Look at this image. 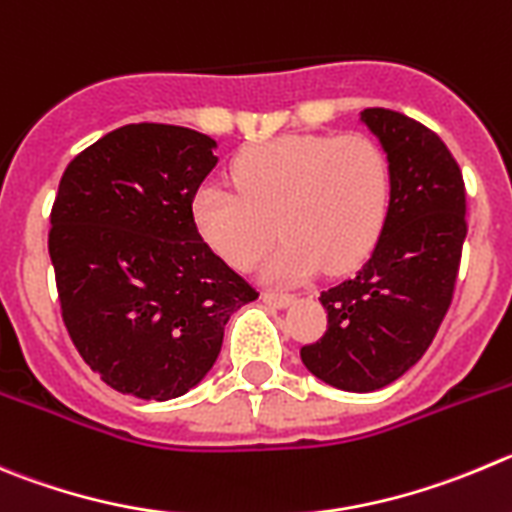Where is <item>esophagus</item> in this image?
<instances>
[{
	"mask_svg": "<svg viewBox=\"0 0 512 512\" xmlns=\"http://www.w3.org/2000/svg\"><path fill=\"white\" fill-rule=\"evenodd\" d=\"M262 300H265L267 305H272V308H285V305L293 303L295 295L283 293V290H262Z\"/></svg>",
	"mask_w": 512,
	"mask_h": 512,
	"instance_id": "esophagus-1",
	"label": "esophagus"
}]
</instances>
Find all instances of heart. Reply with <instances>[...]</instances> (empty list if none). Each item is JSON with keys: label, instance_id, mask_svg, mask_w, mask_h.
<instances>
[{"label": "heart", "instance_id": "heart-1", "mask_svg": "<svg viewBox=\"0 0 512 512\" xmlns=\"http://www.w3.org/2000/svg\"><path fill=\"white\" fill-rule=\"evenodd\" d=\"M229 176L237 191L202 186L191 217L234 270H252L280 232L288 242L267 265L270 278H308L321 265L343 275L364 265L389 217V159L364 133L272 138L234 156Z\"/></svg>", "mask_w": 512, "mask_h": 512}]
</instances>
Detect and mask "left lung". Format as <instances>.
<instances>
[{"label": "left lung", "mask_w": 512, "mask_h": 512, "mask_svg": "<svg viewBox=\"0 0 512 512\" xmlns=\"http://www.w3.org/2000/svg\"><path fill=\"white\" fill-rule=\"evenodd\" d=\"M391 166V204L374 255L321 293L326 333L300 348L310 374L343 391H376L407 374L455 298L467 191L450 148L424 123L366 108Z\"/></svg>", "instance_id": "8db88e82"}]
</instances>
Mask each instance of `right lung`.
<instances>
[{
    "label": "right lung",
    "instance_id": "1",
    "mask_svg": "<svg viewBox=\"0 0 512 512\" xmlns=\"http://www.w3.org/2000/svg\"><path fill=\"white\" fill-rule=\"evenodd\" d=\"M214 141L128 123L80 151L50 212L62 323L108 386L166 401L214 366L229 315L257 290L197 232L191 202Z\"/></svg>",
    "mask_w": 512,
    "mask_h": 512
}]
</instances>
